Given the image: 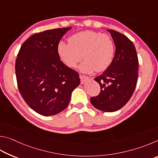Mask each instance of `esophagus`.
Segmentation results:
<instances>
[{"instance_id": "34e87169", "label": "esophagus", "mask_w": 158, "mask_h": 158, "mask_svg": "<svg viewBox=\"0 0 158 158\" xmlns=\"http://www.w3.org/2000/svg\"><path fill=\"white\" fill-rule=\"evenodd\" d=\"M80 79H81V84H84L87 80L89 79V77L85 75H80Z\"/></svg>"}]
</instances>
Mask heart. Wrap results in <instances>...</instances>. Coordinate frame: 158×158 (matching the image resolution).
Returning <instances> with one entry per match:
<instances>
[{
	"mask_svg": "<svg viewBox=\"0 0 158 158\" xmlns=\"http://www.w3.org/2000/svg\"><path fill=\"white\" fill-rule=\"evenodd\" d=\"M59 59L69 68H74L82 60L83 73H91L107 69L113 61L115 47L111 37L93 31H84L68 38V43L60 41L57 45Z\"/></svg>",
	"mask_w": 158,
	"mask_h": 158,
	"instance_id": "1",
	"label": "heart"
}]
</instances>
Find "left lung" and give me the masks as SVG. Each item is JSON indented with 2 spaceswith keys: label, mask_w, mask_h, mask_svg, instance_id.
I'll return each instance as SVG.
<instances>
[{
  "label": "left lung",
  "mask_w": 158,
  "mask_h": 158,
  "mask_svg": "<svg viewBox=\"0 0 158 158\" xmlns=\"http://www.w3.org/2000/svg\"><path fill=\"white\" fill-rule=\"evenodd\" d=\"M116 45L111 65L94 79L100 85V93L90 98L95 108L113 112L126 105L135 90L138 78V57L132 42L114 30H108Z\"/></svg>",
  "instance_id": "obj_1"
}]
</instances>
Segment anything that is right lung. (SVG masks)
Wrapping results in <instances>:
<instances>
[{"label":"right lung","mask_w":158,"mask_h":158,"mask_svg":"<svg viewBox=\"0 0 158 158\" xmlns=\"http://www.w3.org/2000/svg\"><path fill=\"white\" fill-rule=\"evenodd\" d=\"M72 27L44 31L23 42L15 62L18 89L27 105L42 116H53L68 106L80 84L77 72L66 66L57 45Z\"/></svg>","instance_id":"add662e5"}]
</instances>
